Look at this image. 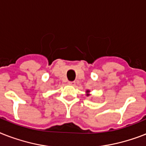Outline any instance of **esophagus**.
Returning a JSON list of instances; mask_svg holds the SVG:
<instances>
[{
	"label": "esophagus",
	"mask_w": 146,
	"mask_h": 146,
	"mask_svg": "<svg viewBox=\"0 0 146 146\" xmlns=\"http://www.w3.org/2000/svg\"><path fill=\"white\" fill-rule=\"evenodd\" d=\"M68 84L71 86H75L76 85V82H68Z\"/></svg>",
	"instance_id": "esophagus-1"
}]
</instances>
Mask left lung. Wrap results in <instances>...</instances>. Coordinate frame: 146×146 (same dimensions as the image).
Here are the masks:
<instances>
[{
    "mask_svg": "<svg viewBox=\"0 0 146 146\" xmlns=\"http://www.w3.org/2000/svg\"><path fill=\"white\" fill-rule=\"evenodd\" d=\"M86 96H90L91 95V94H90V91L89 90H86Z\"/></svg>",
    "mask_w": 146,
    "mask_h": 146,
    "instance_id": "obj_1",
    "label": "left lung"
}]
</instances>
